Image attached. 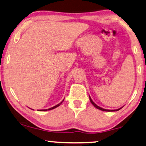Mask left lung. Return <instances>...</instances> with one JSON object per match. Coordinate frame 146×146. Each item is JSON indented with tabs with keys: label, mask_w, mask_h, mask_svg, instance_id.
Segmentation results:
<instances>
[{
	"label": "left lung",
	"mask_w": 146,
	"mask_h": 146,
	"mask_svg": "<svg viewBox=\"0 0 146 146\" xmlns=\"http://www.w3.org/2000/svg\"><path fill=\"white\" fill-rule=\"evenodd\" d=\"M90 102H91V103L92 104L94 105V106L96 108H98V109H99V110H103V111H108V112H110V111H116V110H120L121 109V108H119V109H117V110H106V109H104V108H100V106H97L96 104H95L94 102H93V101H92V100L91 99V98L90 97Z\"/></svg>",
	"instance_id": "left-lung-1"
}]
</instances>
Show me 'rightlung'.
I'll return each mask as SVG.
<instances>
[{
  "instance_id": "1",
  "label": "right lung",
  "mask_w": 146,
  "mask_h": 146,
  "mask_svg": "<svg viewBox=\"0 0 146 146\" xmlns=\"http://www.w3.org/2000/svg\"><path fill=\"white\" fill-rule=\"evenodd\" d=\"M63 100H62V102H60V103H59V104H57V105H56V106H54L52 107V108H48V109H46V110H42V111H45V110H52V109H54V108H56V107H58V106H60V104H62V102H63Z\"/></svg>"
}]
</instances>
